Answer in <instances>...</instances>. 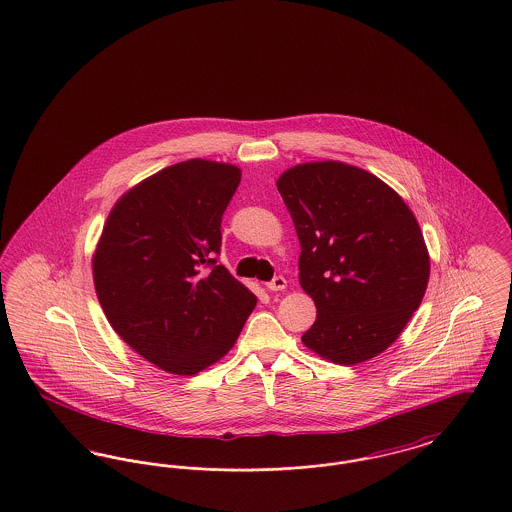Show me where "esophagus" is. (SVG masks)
I'll return each instance as SVG.
<instances>
[{"mask_svg": "<svg viewBox=\"0 0 512 512\" xmlns=\"http://www.w3.org/2000/svg\"><path fill=\"white\" fill-rule=\"evenodd\" d=\"M287 287V280L284 276H274L270 282H266L268 291H284Z\"/></svg>", "mask_w": 512, "mask_h": 512, "instance_id": "obj_1", "label": "esophagus"}]
</instances>
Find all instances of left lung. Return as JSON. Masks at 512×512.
<instances>
[{
  "instance_id": "obj_1",
  "label": "left lung",
  "mask_w": 512,
  "mask_h": 512,
  "mask_svg": "<svg viewBox=\"0 0 512 512\" xmlns=\"http://www.w3.org/2000/svg\"><path fill=\"white\" fill-rule=\"evenodd\" d=\"M276 186L301 244L299 282L316 305L303 343L343 366L381 354L429 282L413 213L381 179L339 162L295 165Z\"/></svg>"
}]
</instances>
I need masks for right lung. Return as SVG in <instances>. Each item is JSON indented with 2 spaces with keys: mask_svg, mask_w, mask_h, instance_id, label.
Listing matches in <instances>:
<instances>
[{
  "mask_svg": "<svg viewBox=\"0 0 512 512\" xmlns=\"http://www.w3.org/2000/svg\"><path fill=\"white\" fill-rule=\"evenodd\" d=\"M242 173L188 160L131 188L108 215L93 259L99 303L148 362L194 375L236 343L257 297L225 266L221 223Z\"/></svg>",
  "mask_w": 512,
  "mask_h": 512,
  "instance_id": "1",
  "label": "right lung"
}]
</instances>
